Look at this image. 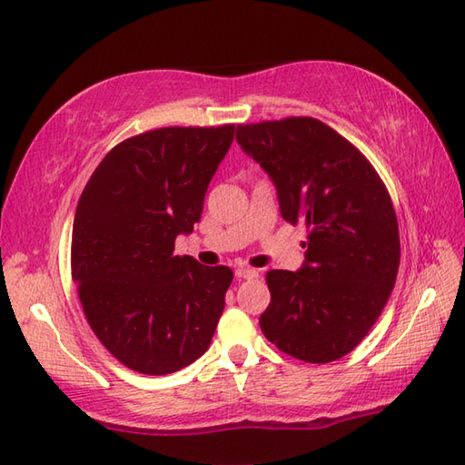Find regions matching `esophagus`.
<instances>
[{
  "label": "esophagus",
  "mask_w": 465,
  "mask_h": 465,
  "mask_svg": "<svg viewBox=\"0 0 465 465\" xmlns=\"http://www.w3.org/2000/svg\"><path fill=\"white\" fill-rule=\"evenodd\" d=\"M235 278H238V280H252V278H258V272L252 270V268H243V265H242V268L235 270Z\"/></svg>",
  "instance_id": "1"
}]
</instances>
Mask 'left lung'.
I'll use <instances>...</instances> for the list:
<instances>
[{"label": "left lung", "mask_w": 465, "mask_h": 465, "mask_svg": "<svg viewBox=\"0 0 465 465\" xmlns=\"http://www.w3.org/2000/svg\"><path fill=\"white\" fill-rule=\"evenodd\" d=\"M235 140L270 173L283 220L308 232L303 268L265 275L272 302L262 331L302 361L340 360L396 285L400 230L388 187L358 147L315 117L240 124Z\"/></svg>", "instance_id": "1"}]
</instances>
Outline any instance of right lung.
<instances>
[{
	"mask_svg": "<svg viewBox=\"0 0 465 465\" xmlns=\"http://www.w3.org/2000/svg\"><path fill=\"white\" fill-rule=\"evenodd\" d=\"M233 124L157 127L120 142L85 183L72 232V278L90 328L145 375L185 368L210 348L233 280L227 265L175 255L233 142Z\"/></svg>",
	"mask_w": 465,
	"mask_h": 465,
	"instance_id": "right-lung-1",
	"label": "right lung"
}]
</instances>
